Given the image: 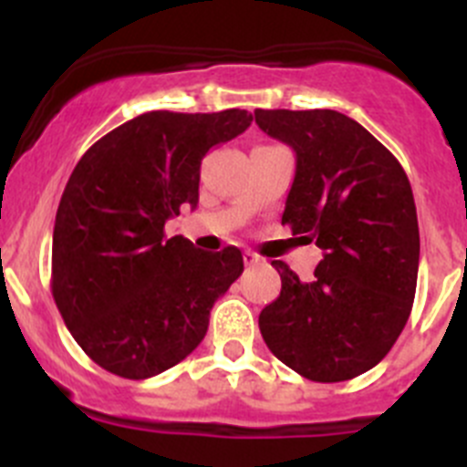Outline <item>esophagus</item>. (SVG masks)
<instances>
[{"instance_id": "34e87169", "label": "esophagus", "mask_w": 467, "mask_h": 467, "mask_svg": "<svg viewBox=\"0 0 467 467\" xmlns=\"http://www.w3.org/2000/svg\"><path fill=\"white\" fill-rule=\"evenodd\" d=\"M244 264H246V266H257V264H262V257L255 255V253L246 251L244 253Z\"/></svg>"}]
</instances>
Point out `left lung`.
Returning a JSON list of instances; mask_svg holds the SVG:
<instances>
[{
	"label": "left lung",
	"instance_id": "left-lung-1",
	"mask_svg": "<svg viewBox=\"0 0 467 467\" xmlns=\"http://www.w3.org/2000/svg\"><path fill=\"white\" fill-rule=\"evenodd\" d=\"M255 124L296 153L282 223L323 251L312 282L271 262L282 291L262 309L260 332L303 378L352 379L389 355L411 314L420 234L409 178L337 110H255Z\"/></svg>",
	"mask_w": 467,
	"mask_h": 467
}]
</instances>
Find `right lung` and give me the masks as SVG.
Wrapping results in <instances>:
<instances>
[{"label": "right lung", "mask_w": 467, "mask_h": 467, "mask_svg": "<svg viewBox=\"0 0 467 467\" xmlns=\"http://www.w3.org/2000/svg\"><path fill=\"white\" fill-rule=\"evenodd\" d=\"M246 110H153L117 126L74 167L56 212L51 294L83 352L126 379L171 368L203 341L216 298L242 275L219 253L164 237L199 205L201 160L251 126Z\"/></svg>", "instance_id": "1"}]
</instances>
